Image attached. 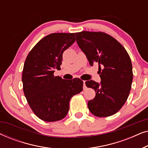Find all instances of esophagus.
Returning a JSON list of instances; mask_svg holds the SVG:
<instances>
[{"instance_id":"1","label":"esophagus","mask_w":148,"mask_h":148,"mask_svg":"<svg viewBox=\"0 0 148 148\" xmlns=\"http://www.w3.org/2000/svg\"><path fill=\"white\" fill-rule=\"evenodd\" d=\"M84 82V90H86V81H83Z\"/></svg>"}]
</instances>
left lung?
I'll return each mask as SVG.
<instances>
[{
  "mask_svg": "<svg viewBox=\"0 0 148 148\" xmlns=\"http://www.w3.org/2000/svg\"><path fill=\"white\" fill-rule=\"evenodd\" d=\"M79 47L91 66L98 64L100 83L87 81L96 96L88 101L89 110L98 117L116 113L126 102L133 82L131 58L125 48L112 36L102 32L75 33Z\"/></svg>",
  "mask_w": 148,
  "mask_h": 148,
  "instance_id": "1",
  "label": "left lung"
}]
</instances>
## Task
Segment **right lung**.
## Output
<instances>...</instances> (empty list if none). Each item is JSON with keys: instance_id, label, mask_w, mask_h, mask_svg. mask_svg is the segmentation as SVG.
Here are the masks:
<instances>
[{"instance_id": "obj_1", "label": "right lung", "mask_w": 148, "mask_h": 148, "mask_svg": "<svg viewBox=\"0 0 148 148\" xmlns=\"http://www.w3.org/2000/svg\"><path fill=\"white\" fill-rule=\"evenodd\" d=\"M75 41L74 34L54 33L46 36L32 48L23 66V92L34 114L46 122L64 119L74 95L83 90L79 78L65 80L54 76L60 69L62 54Z\"/></svg>"}]
</instances>
